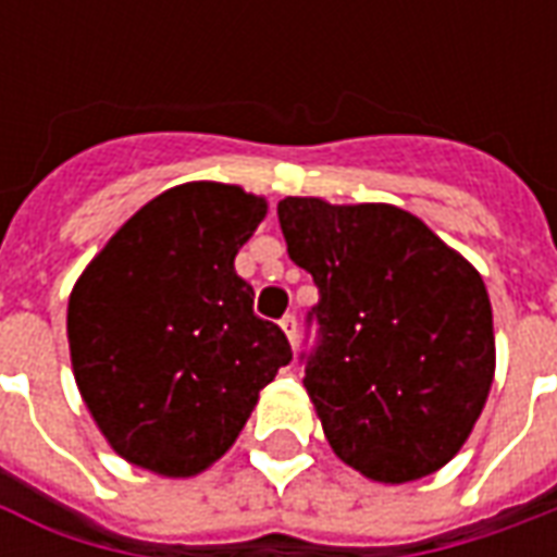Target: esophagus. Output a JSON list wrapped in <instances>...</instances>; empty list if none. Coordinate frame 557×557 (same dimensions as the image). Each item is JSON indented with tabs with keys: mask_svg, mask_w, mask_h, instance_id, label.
<instances>
[{
	"mask_svg": "<svg viewBox=\"0 0 557 557\" xmlns=\"http://www.w3.org/2000/svg\"><path fill=\"white\" fill-rule=\"evenodd\" d=\"M280 327L286 331V337H289V343L295 346V339H298V319H295V313L283 315V319H280Z\"/></svg>",
	"mask_w": 557,
	"mask_h": 557,
	"instance_id": "esophagus-1",
	"label": "esophagus"
}]
</instances>
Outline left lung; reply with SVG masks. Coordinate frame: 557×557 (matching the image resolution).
<instances>
[{"instance_id":"8db88e82","label":"left lung","mask_w":557,"mask_h":557,"mask_svg":"<svg viewBox=\"0 0 557 557\" xmlns=\"http://www.w3.org/2000/svg\"><path fill=\"white\" fill-rule=\"evenodd\" d=\"M280 230L313 274L304 387L327 444L370 480L409 483L466 444L495 373L486 286L397 206L286 196Z\"/></svg>"}]
</instances>
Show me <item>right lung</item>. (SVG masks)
<instances>
[{
	"instance_id": "right-lung-1",
	"label": "right lung",
	"mask_w": 557,
	"mask_h": 557,
	"mask_svg": "<svg viewBox=\"0 0 557 557\" xmlns=\"http://www.w3.org/2000/svg\"><path fill=\"white\" fill-rule=\"evenodd\" d=\"M265 208L232 184H178L139 208L71 292L74 379L127 462L166 478L208 468L292 361L235 274Z\"/></svg>"
}]
</instances>
